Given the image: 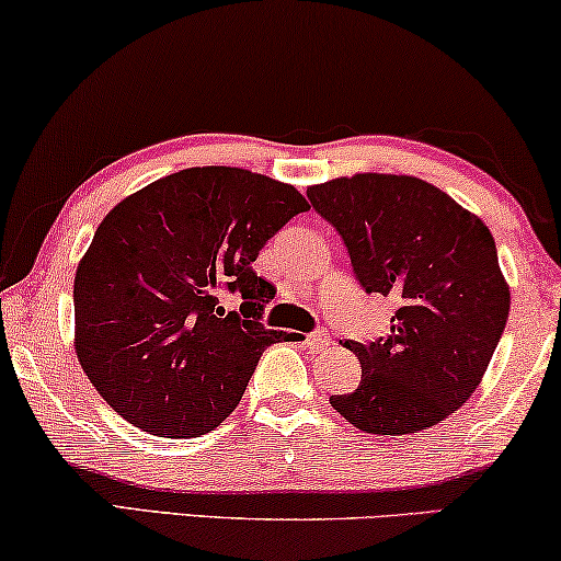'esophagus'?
Segmentation results:
<instances>
[{
	"instance_id": "obj_1",
	"label": "esophagus",
	"mask_w": 561,
	"mask_h": 561,
	"mask_svg": "<svg viewBox=\"0 0 561 561\" xmlns=\"http://www.w3.org/2000/svg\"><path fill=\"white\" fill-rule=\"evenodd\" d=\"M306 344H309V350L321 352V350H327L329 344H332V340H329L327 332H321V329H317V332H311L309 336H306Z\"/></svg>"
}]
</instances>
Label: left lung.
<instances>
[{
  "label": "left lung",
  "instance_id": "left-lung-1",
  "mask_svg": "<svg viewBox=\"0 0 561 561\" xmlns=\"http://www.w3.org/2000/svg\"><path fill=\"white\" fill-rule=\"evenodd\" d=\"M347 248L365 294L396 313L375 342L347 340L363 380L329 403L367 434H416L480 386L508 321L490 229L455 198L411 175L359 173L306 191Z\"/></svg>",
  "mask_w": 561,
  "mask_h": 561
}]
</instances>
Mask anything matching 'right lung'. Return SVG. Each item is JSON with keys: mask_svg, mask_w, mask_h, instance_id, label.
<instances>
[{"mask_svg": "<svg viewBox=\"0 0 561 561\" xmlns=\"http://www.w3.org/2000/svg\"><path fill=\"white\" fill-rule=\"evenodd\" d=\"M309 209L288 183L242 168H188L114 206L73 280L76 355L99 396L152 436L217 428L265 347L275 286L260 250ZM240 295V310L220 298Z\"/></svg>", "mask_w": 561, "mask_h": 561, "instance_id": "right-lung-1", "label": "right lung"}]
</instances>
